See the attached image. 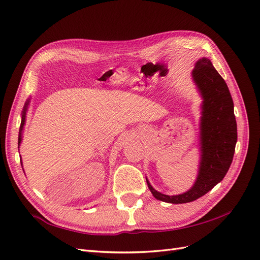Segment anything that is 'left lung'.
<instances>
[{
    "mask_svg": "<svg viewBox=\"0 0 260 260\" xmlns=\"http://www.w3.org/2000/svg\"><path fill=\"white\" fill-rule=\"evenodd\" d=\"M192 78L203 99L200 124L201 162L198 178L190 190L172 196L156 191L146 179L154 198L171 204L193 202L218 184L231 166L238 141L233 101L223 78L206 57L196 61Z\"/></svg>",
    "mask_w": 260,
    "mask_h": 260,
    "instance_id": "left-lung-1",
    "label": "left lung"
}]
</instances>
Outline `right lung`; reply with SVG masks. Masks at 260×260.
Returning <instances> with one entry per match:
<instances>
[{
    "label": "right lung",
    "instance_id": "add662e5",
    "mask_svg": "<svg viewBox=\"0 0 260 260\" xmlns=\"http://www.w3.org/2000/svg\"><path fill=\"white\" fill-rule=\"evenodd\" d=\"M28 104H29V101L26 102L25 106H23V111H22V115H21V123H20V128H19V135H18V148L21 142V135H22V129H23V124H25L26 121V112H27V108H28ZM22 165V162H21Z\"/></svg>",
    "mask_w": 260,
    "mask_h": 260
}]
</instances>
